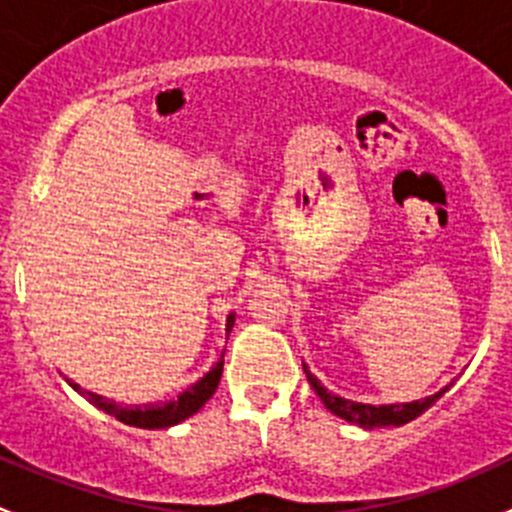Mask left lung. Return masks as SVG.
Wrapping results in <instances>:
<instances>
[{"instance_id":"1","label":"left lung","mask_w":512,"mask_h":512,"mask_svg":"<svg viewBox=\"0 0 512 512\" xmlns=\"http://www.w3.org/2000/svg\"><path fill=\"white\" fill-rule=\"evenodd\" d=\"M304 374H307V381H309V384H312V389L317 391V396H319V399H322V404L327 406V409L332 411L334 416L344 418V421L354 423V426H359V428L404 426V423L414 421L416 416H421L426 409H431V406L436 404V401L441 399V396L446 394V391L453 386V384L443 386V389L436 391V394L426 396V399L409 401V404H381V406H374V404H359V401H349V399H342V396L332 394V391H329L327 386H324L322 381H319L317 376H314L312 371L307 369V364H304Z\"/></svg>"}]
</instances>
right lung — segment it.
<instances>
[{
	"mask_svg": "<svg viewBox=\"0 0 512 512\" xmlns=\"http://www.w3.org/2000/svg\"><path fill=\"white\" fill-rule=\"evenodd\" d=\"M232 324H235V312H230V317H227V324H225L227 337H230V332H232ZM223 354H220L218 364H215L208 374L200 376L193 386H188V389H185L178 399L156 401V404L123 406V404H116L113 399H106V396L94 394V391L81 389V386L74 384V381H69V379L66 381H69V386L76 391V394L84 396V399L89 401V404H94L98 411L113 416L116 421L126 423V426L170 428V426H178V423L185 421V418L198 414V411L208 404V399L215 394V389H218L220 376H223Z\"/></svg>",
	"mask_w": 512,
	"mask_h": 512,
	"instance_id": "1",
	"label": "right lung"
}]
</instances>
